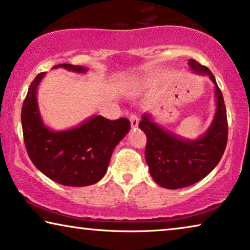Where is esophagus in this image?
Listing matches in <instances>:
<instances>
[{"label":"esophagus","mask_w":250,"mask_h":250,"mask_svg":"<svg viewBox=\"0 0 250 250\" xmlns=\"http://www.w3.org/2000/svg\"><path fill=\"white\" fill-rule=\"evenodd\" d=\"M129 119H130V124H131V128L136 129L138 125H139V118H138L136 114H130Z\"/></svg>","instance_id":"obj_1"}]
</instances>
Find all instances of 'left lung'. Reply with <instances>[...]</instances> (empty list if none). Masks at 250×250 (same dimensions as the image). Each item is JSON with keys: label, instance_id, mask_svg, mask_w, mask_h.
<instances>
[{"label": "left lung", "instance_id": "8db88e82", "mask_svg": "<svg viewBox=\"0 0 250 250\" xmlns=\"http://www.w3.org/2000/svg\"><path fill=\"white\" fill-rule=\"evenodd\" d=\"M193 72L208 76L214 84L215 109L211 125L197 139H184L163 129L151 115L143 114L139 128L146 133L145 157L149 173L159 186L176 189L196 183L210 174L220 162L228 139V122L222 93L211 70L189 59Z\"/></svg>", "mask_w": 250, "mask_h": 250}]
</instances>
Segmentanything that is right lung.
Masks as SVG:
<instances>
[{
  "instance_id": "1",
  "label": "right lung",
  "mask_w": 250,
  "mask_h": 250,
  "mask_svg": "<svg viewBox=\"0 0 250 250\" xmlns=\"http://www.w3.org/2000/svg\"><path fill=\"white\" fill-rule=\"evenodd\" d=\"M53 68L87 72L86 67L70 64ZM44 74H38L30 84L22 105V131L29 157L40 172L58 184L81 188L98 183L106 172L115 146L129 132L130 121L94 115L75 128L49 129L43 124L37 101V88Z\"/></svg>"
}]
</instances>
